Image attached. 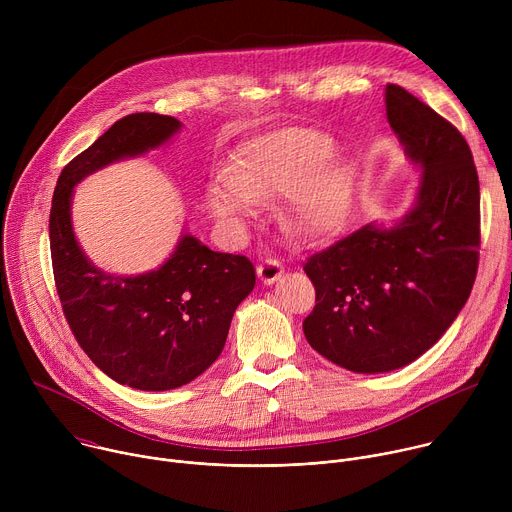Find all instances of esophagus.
<instances>
[{
    "mask_svg": "<svg viewBox=\"0 0 512 512\" xmlns=\"http://www.w3.org/2000/svg\"><path fill=\"white\" fill-rule=\"evenodd\" d=\"M257 275L263 283H275L283 275V265L275 257H267L257 265Z\"/></svg>",
    "mask_w": 512,
    "mask_h": 512,
    "instance_id": "obj_1",
    "label": "esophagus"
}]
</instances>
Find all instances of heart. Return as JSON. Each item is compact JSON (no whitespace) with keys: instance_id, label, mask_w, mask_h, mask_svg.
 I'll use <instances>...</instances> for the list:
<instances>
[{"instance_id":"b5f03b06","label":"heart","mask_w":512,"mask_h":512,"mask_svg":"<svg viewBox=\"0 0 512 512\" xmlns=\"http://www.w3.org/2000/svg\"><path fill=\"white\" fill-rule=\"evenodd\" d=\"M334 139L318 129H281L249 139L233 154L225 176L206 186V206L243 227L259 202L287 194V223L308 237L332 233L348 212L352 172L328 162Z\"/></svg>"}]
</instances>
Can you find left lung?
<instances>
[{
	"instance_id": "1",
	"label": "left lung",
	"mask_w": 512,
	"mask_h": 512,
	"mask_svg": "<svg viewBox=\"0 0 512 512\" xmlns=\"http://www.w3.org/2000/svg\"><path fill=\"white\" fill-rule=\"evenodd\" d=\"M387 119L423 168L415 206L389 229L364 225L304 263L316 306L310 346L352 373H387L429 350L456 320L478 271L480 184L464 135L399 85Z\"/></svg>"
}]
</instances>
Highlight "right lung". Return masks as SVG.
<instances>
[{"mask_svg":"<svg viewBox=\"0 0 512 512\" xmlns=\"http://www.w3.org/2000/svg\"><path fill=\"white\" fill-rule=\"evenodd\" d=\"M180 125L158 113L115 121L64 166L50 208L52 271L64 318L107 377L141 391L182 387L210 367L225 348L237 306L255 287V267L245 255L216 253L184 235L158 271L103 273L72 233L70 198L85 176L158 148Z\"/></svg>","mask_w":512,"mask_h":512,"instance_id":"1","label":"right lung"}]
</instances>
